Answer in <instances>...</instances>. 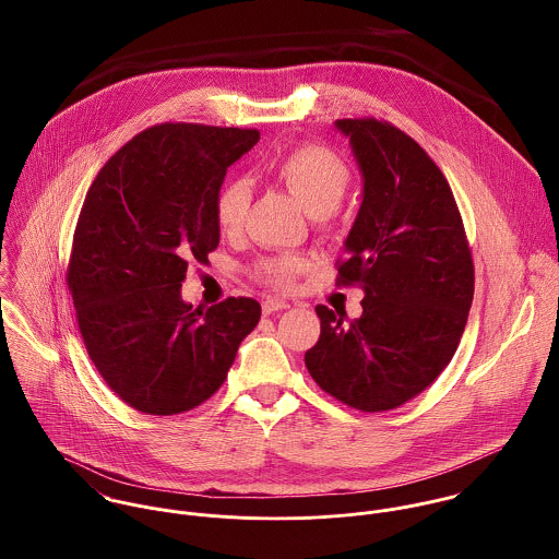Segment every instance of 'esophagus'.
Returning <instances> with one entry per match:
<instances>
[{"mask_svg":"<svg viewBox=\"0 0 559 559\" xmlns=\"http://www.w3.org/2000/svg\"><path fill=\"white\" fill-rule=\"evenodd\" d=\"M290 304L288 301H282V299H264L262 301V312L269 317L273 312H280V310H288Z\"/></svg>","mask_w":559,"mask_h":559,"instance_id":"esophagus-1","label":"esophagus"}]
</instances>
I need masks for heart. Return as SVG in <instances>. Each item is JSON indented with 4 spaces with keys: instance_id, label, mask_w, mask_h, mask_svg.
I'll list each match as a JSON object with an SVG mask.
<instances>
[{
    "instance_id": "heart-1",
    "label": "heart",
    "mask_w": 559,
    "mask_h": 559,
    "mask_svg": "<svg viewBox=\"0 0 559 559\" xmlns=\"http://www.w3.org/2000/svg\"><path fill=\"white\" fill-rule=\"evenodd\" d=\"M269 171L319 224L329 222L331 213L340 209L353 185V174L346 160L322 144H301L290 148L269 165ZM249 187L239 178L226 180L217 189L213 215L222 235L239 233L249 211ZM306 269L308 262L301 255H273L255 264V275L260 282L273 288L288 290Z\"/></svg>"
}]
</instances>
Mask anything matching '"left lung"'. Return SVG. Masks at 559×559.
Segmentation results:
<instances>
[{"instance_id": "obj_1", "label": "left lung", "mask_w": 559, "mask_h": 559, "mask_svg": "<svg viewBox=\"0 0 559 559\" xmlns=\"http://www.w3.org/2000/svg\"><path fill=\"white\" fill-rule=\"evenodd\" d=\"M335 127L364 174L337 286L366 297L350 324L317 306L320 337L306 366L329 396L381 413L421 394L452 361L474 301V260L454 193L413 138L377 118Z\"/></svg>"}]
</instances>
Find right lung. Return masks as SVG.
Returning <instances> with one entry per match:
<instances>
[{"label": "right lung", "mask_w": 559, "mask_h": 559, "mask_svg": "<svg viewBox=\"0 0 559 559\" xmlns=\"http://www.w3.org/2000/svg\"><path fill=\"white\" fill-rule=\"evenodd\" d=\"M255 129L165 122L96 174L81 206L67 282L85 350L118 399L146 415L200 406L226 381L260 304L228 297L204 314L180 286L219 245L213 200Z\"/></svg>", "instance_id": "obj_1"}]
</instances>
